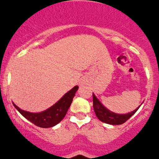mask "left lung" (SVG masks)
<instances>
[{"label":"left lung","instance_id":"obj_1","mask_svg":"<svg viewBox=\"0 0 159 159\" xmlns=\"http://www.w3.org/2000/svg\"><path fill=\"white\" fill-rule=\"evenodd\" d=\"M140 107V106H139ZM137 108L133 111L129 112L125 115H120V114L114 113L108 109H107L96 98V96L93 94V108L95 112L96 116L102 122L109 125H121L129 120L139 108Z\"/></svg>","mask_w":159,"mask_h":159}]
</instances>
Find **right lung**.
<instances>
[{
    "label": "right lung",
    "mask_w": 159,
    "mask_h": 159,
    "mask_svg": "<svg viewBox=\"0 0 159 159\" xmlns=\"http://www.w3.org/2000/svg\"><path fill=\"white\" fill-rule=\"evenodd\" d=\"M78 89V86L74 87L53 106L39 113L26 111L20 109L15 104L13 103V105L25 118H27L34 125L41 128H51L58 124L65 118Z\"/></svg>",
    "instance_id": "obj_1"
}]
</instances>
